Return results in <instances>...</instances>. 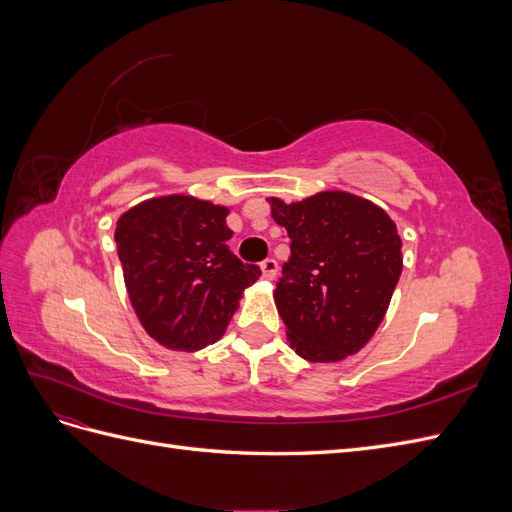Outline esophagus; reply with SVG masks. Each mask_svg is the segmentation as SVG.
<instances>
[{"mask_svg": "<svg viewBox=\"0 0 512 512\" xmlns=\"http://www.w3.org/2000/svg\"><path fill=\"white\" fill-rule=\"evenodd\" d=\"M260 271L265 280H273V277L277 275V262L273 258H267L265 262H260Z\"/></svg>", "mask_w": 512, "mask_h": 512, "instance_id": "obj_1", "label": "esophagus"}]
</instances>
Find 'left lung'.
Wrapping results in <instances>:
<instances>
[{"mask_svg": "<svg viewBox=\"0 0 512 512\" xmlns=\"http://www.w3.org/2000/svg\"><path fill=\"white\" fill-rule=\"evenodd\" d=\"M267 203L292 239L275 290L290 348L309 363L344 361L389 309L404 269L397 226L382 207L342 190Z\"/></svg>", "mask_w": 512, "mask_h": 512, "instance_id": "obj_1", "label": "left lung"}]
</instances>
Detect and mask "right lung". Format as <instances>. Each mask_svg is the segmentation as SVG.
Returning a JSON list of instances; mask_svg holds the SVG:
<instances>
[{
    "instance_id": "add662e5",
    "label": "right lung",
    "mask_w": 512,
    "mask_h": 512,
    "mask_svg": "<svg viewBox=\"0 0 512 512\" xmlns=\"http://www.w3.org/2000/svg\"><path fill=\"white\" fill-rule=\"evenodd\" d=\"M228 207L156 196L117 220L115 243L134 314L168 350L196 352L226 333L260 269L228 250Z\"/></svg>"
}]
</instances>
